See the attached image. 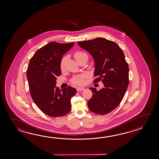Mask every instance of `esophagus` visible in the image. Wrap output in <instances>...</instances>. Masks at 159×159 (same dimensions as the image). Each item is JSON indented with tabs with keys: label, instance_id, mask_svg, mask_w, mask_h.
I'll return each instance as SVG.
<instances>
[{
	"label": "esophagus",
	"instance_id": "34e87169",
	"mask_svg": "<svg viewBox=\"0 0 159 159\" xmlns=\"http://www.w3.org/2000/svg\"><path fill=\"white\" fill-rule=\"evenodd\" d=\"M84 88H77V91H81L84 90Z\"/></svg>",
	"mask_w": 159,
	"mask_h": 159
}]
</instances>
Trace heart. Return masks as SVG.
Returning <instances> with one entry per match:
<instances>
[{"instance_id": "obj_1", "label": "heart", "mask_w": 159, "mask_h": 159, "mask_svg": "<svg viewBox=\"0 0 159 159\" xmlns=\"http://www.w3.org/2000/svg\"><path fill=\"white\" fill-rule=\"evenodd\" d=\"M86 54L84 52H77L76 53H75L74 54V57L75 59V60L77 61L78 59L81 57L82 56ZM65 61V57L62 58V59L61 60V62H60V68L61 70H62L64 68ZM86 77V75H77V76H75V77L72 78L71 80V82L73 84H77V85H81V84H84V80Z\"/></svg>"}]
</instances>
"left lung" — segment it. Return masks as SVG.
I'll return each mask as SVG.
<instances>
[{"mask_svg": "<svg viewBox=\"0 0 159 159\" xmlns=\"http://www.w3.org/2000/svg\"><path fill=\"white\" fill-rule=\"evenodd\" d=\"M89 52L94 60V82L102 81L104 87L99 91L89 89L93 96L88 103L91 112L105 115L114 110L122 101L129 84V68L122 49L112 41L99 37L77 43Z\"/></svg>", "mask_w": 159, "mask_h": 159, "instance_id": "obj_1", "label": "left lung"}]
</instances>
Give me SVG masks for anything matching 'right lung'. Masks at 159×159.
Instances as JSON below:
<instances>
[{
  "label": "right lung",
  "instance_id": "right-lung-1",
  "mask_svg": "<svg viewBox=\"0 0 159 159\" xmlns=\"http://www.w3.org/2000/svg\"><path fill=\"white\" fill-rule=\"evenodd\" d=\"M74 44L50 42L36 51L27 68L32 98L41 111L52 117L69 113L71 109L70 99L77 93L76 89L71 86L61 91L56 86L57 77L61 75L62 56Z\"/></svg>",
  "mask_w": 159,
  "mask_h": 159
}]
</instances>
